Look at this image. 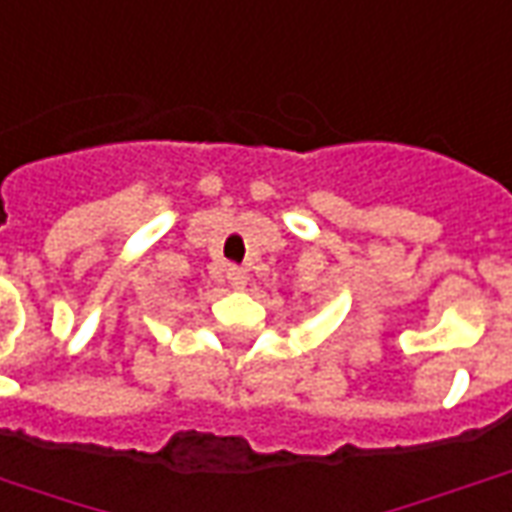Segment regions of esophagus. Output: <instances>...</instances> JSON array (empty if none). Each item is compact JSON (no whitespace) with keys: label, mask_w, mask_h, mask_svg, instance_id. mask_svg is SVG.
I'll return each instance as SVG.
<instances>
[{"label":"esophagus","mask_w":512,"mask_h":512,"mask_svg":"<svg viewBox=\"0 0 512 512\" xmlns=\"http://www.w3.org/2000/svg\"><path fill=\"white\" fill-rule=\"evenodd\" d=\"M227 282H230V288L244 290L246 282H249V274H246V268H241V266L227 268Z\"/></svg>","instance_id":"34e87169"}]
</instances>
